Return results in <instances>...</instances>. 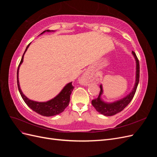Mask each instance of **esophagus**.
Here are the masks:
<instances>
[{
    "label": "esophagus",
    "instance_id": "esophagus-1",
    "mask_svg": "<svg viewBox=\"0 0 157 157\" xmlns=\"http://www.w3.org/2000/svg\"><path fill=\"white\" fill-rule=\"evenodd\" d=\"M90 78H91V75H90V74L89 73H86L82 75V77H81V78H80V81H81L82 84L86 85L89 82Z\"/></svg>",
    "mask_w": 157,
    "mask_h": 157
}]
</instances>
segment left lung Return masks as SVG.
Masks as SVG:
<instances>
[{"instance_id": "8db88e82", "label": "left lung", "mask_w": 157, "mask_h": 157, "mask_svg": "<svg viewBox=\"0 0 157 157\" xmlns=\"http://www.w3.org/2000/svg\"><path fill=\"white\" fill-rule=\"evenodd\" d=\"M132 54L134 56V58L136 61V80L134 89L132 90V92L128 94V96L119 101H115L112 103H107L103 102L101 99V95L103 93V89L101 85L100 86V92L97 98L93 99L92 101V105L96 109V111L100 113L102 115L105 116H113L116 114L121 112L128 104L130 103L132 99L134 98L135 93L136 92L137 85L140 80V63L138 58L134 52L132 51Z\"/></svg>"}]
</instances>
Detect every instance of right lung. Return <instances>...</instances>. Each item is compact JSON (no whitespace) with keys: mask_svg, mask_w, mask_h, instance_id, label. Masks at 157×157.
Returning a JSON list of instances; mask_svg holds the SVG:
<instances>
[{"mask_svg":"<svg viewBox=\"0 0 157 157\" xmlns=\"http://www.w3.org/2000/svg\"><path fill=\"white\" fill-rule=\"evenodd\" d=\"M46 31H43L42 33H44ZM46 31H50V30H46ZM30 44H28L27 48L23 53V55L21 58V61L19 64L17 71V83L19 92H20L21 96L23 98V101L27 105L29 106L32 110L35 111L39 115H41L44 117H51L58 115V114L61 113L64 111V109L67 107L70 101V95L72 93L74 86L72 85V82L68 83L66 86L61 90V92L55 97L54 99L51 100L46 101V102H36L30 100L28 99L24 94L21 92V90L19 84V80H18V72H19V67L20 65L22 63L23 60V56H24L25 52L27 51L28 47L29 46Z\"/></svg>","mask_w":157,"mask_h":157,"instance_id":"right-lung-1","label":"right lung"}]
</instances>
